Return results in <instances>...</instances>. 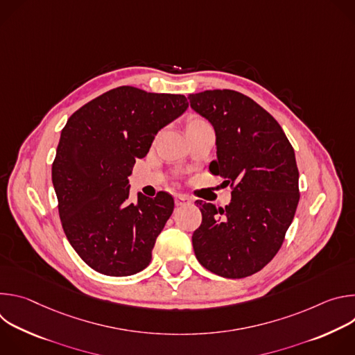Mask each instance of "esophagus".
I'll use <instances>...</instances> for the list:
<instances>
[{"label":"esophagus","mask_w":355,"mask_h":355,"mask_svg":"<svg viewBox=\"0 0 355 355\" xmlns=\"http://www.w3.org/2000/svg\"><path fill=\"white\" fill-rule=\"evenodd\" d=\"M174 199H175V205L177 207H182V205L191 204V198L188 195H185V193H178V195H175Z\"/></svg>","instance_id":"1"}]
</instances>
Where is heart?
Here are the masks:
<instances>
[{
    "mask_svg": "<svg viewBox=\"0 0 355 355\" xmlns=\"http://www.w3.org/2000/svg\"><path fill=\"white\" fill-rule=\"evenodd\" d=\"M195 125H208V123L204 119H200V118H192L188 122V126H195Z\"/></svg>",
    "mask_w": 355,
    "mask_h": 355,
    "instance_id": "1",
    "label": "heart"
}]
</instances>
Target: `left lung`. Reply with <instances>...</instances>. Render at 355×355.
I'll list each match as a JSON object with an SVG mask.
<instances>
[{"label":"left lung","mask_w":355,"mask_h":355,"mask_svg":"<svg viewBox=\"0 0 355 355\" xmlns=\"http://www.w3.org/2000/svg\"><path fill=\"white\" fill-rule=\"evenodd\" d=\"M191 108L216 133L212 174L230 184L223 208L196 200L202 223L192 234L198 261L225 278H244L278 252L299 202L295 151L279 123L256 101L233 89L191 94Z\"/></svg>","instance_id":"left-lung-1"}]
</instances>
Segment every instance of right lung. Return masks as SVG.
I'll list each match as a JSON object with an SVG mask.
<instances>
[{"instance_id": "add662e5", "label": "right lung", "mask_w": 355, "mask_h": 355, "mask_svg": "<svg viewBox=\"0 0 355 355\" xmlns=\"http://www.w3.org/2000/svg\"><path fill=\"white\" fill-rule=\"evenodd\" d=\"M187 108L184 95L123 85L89 101L63 128L52 166L59 215L67 240L96 272L128 277L150 264L174 199L139 192L130 202L128 177L157 132Z\"/></svg>"}]
</instances>
